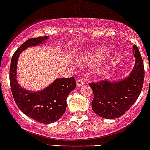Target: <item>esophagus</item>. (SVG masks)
I'll return each instance as SVG.
<instances>
[{
	"label": "esophagus",
	"mask_w": 150,
	"mask_h": 150,
	"mask_svg": "<svg viewBox=\"0 0 150 150\" xmlns=\"http://www.w3.org/2000/svg\"><path fill=\"white\" fill-rule=\"evenodd\" d=\"M84 85V81L82 80V79H77L76 80V86H78V87H81V86H83Z\"/></svg>",
	"instance_id": "1"
}]
</instances>
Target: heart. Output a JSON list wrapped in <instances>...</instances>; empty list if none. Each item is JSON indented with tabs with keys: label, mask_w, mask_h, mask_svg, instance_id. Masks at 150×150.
Instances as JSON below:
<instances>
[{
	"label": "heart",
	"mask_w": 150,
	"mask_h": 150,
	"mask_svg": "<svg viewBox=\"0 0 150 150\" xmlns=\"http://www.w3.org/2000/svg\"><path fill=\"white\" fill-rule=\"evenodd\" d=\"M109 51L105 47H96L79 55L77 61L79 65H88L98 62L109 55Z\"/></svg>",
	"instance_id": "heart-1"
}]
</instances>
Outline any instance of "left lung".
Wrapping results in <instances>:
<instances>
[{"label":"left lung","instance_id":"left-lung-1","mask_svg":"<svg viewBox=\"0 0 150 150\" xmlns=\"http://www.w3.org/2000/svg\"><path fill=\"white\" fill-rule=\"evenodd\" d=\"M135 64L127 77L118 81L90 83L94 98L92 108L94 112L104 119H115L125 114L134 104L142 91L144 80V66L138 47L133 45Z\"/></svg>","mask_w":150,"mask_h":150}]
</instances>
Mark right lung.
Masks as SVG:
<instances>
[{"instance_id":"add662e5","label":"right lung","mask_w":150,"mask_h":150,"mask_svg":"<svg viewBox=\"0 0 150 150\" xmlns=\"http://www.w3.org/2000/svg\"><path fill=\"white\" fill-rule=\"evenodd\" d=\"M47 39L48 36L27 40L14 52L10 66V85L16 104L24 115L44 124L54 122L62 116L66 110L67 97L76 87L74 77L56 79L37 92L25 89L18 84L17 64L20 54L28 47L45 43Z\"/></svg>"}]
</instances>
